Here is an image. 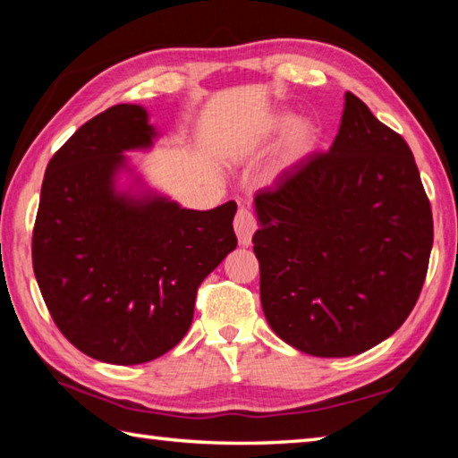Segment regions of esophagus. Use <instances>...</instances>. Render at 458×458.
I'll return each instance as SVG.
<instances>
[{
	"label": "esophagus",
	"mask_w": 458,
	"mask_h": 458,
	"mask_svg": "<svg viewBox=\"0 0 458 458\" xmlns=\"http://www.w3.org/2000/svg\"><path fill=\"white\" fill-rule=\"evenodd\" d=\"M257 230V222H254V216L246 210V208H240L234 218V232L238 236V242L242 246H250L252 234Z\"/></svg>",
	"instance_id": "obj_1"
}]
</instances>
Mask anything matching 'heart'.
<instances>
[{
  "mask_svg": "<svg viewBox=\"0 0 458 458\" xmlns=\"http://www.w3.org/2000/svg\"><path fill=\"white\" fill-rule=\"evenodd\" d=\"M276 135L284 137L281 149L276 153L273 169H270V174L275 177L291 172V169L307 161L315 153L317 143H319V131H317L311 121H299L289 111H278L275 114H270V117L262 123L260 129H257L250 135V139H248V149L265 145Z\"/></svg>",
  "mask_w": 458,
  "mask_h": 458,
  "instance_id": "obj_1",
  "label": "heart"
}]
</instances>
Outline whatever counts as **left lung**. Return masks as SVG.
Segmentation results:
<instances>
[{
  "label": "left lung",
  "instance_id": "8db88e82",
  "mask_svg": "<svg viewBox=\"0 0 458 458\" xmlns=\"http://www.w3.org/2000/svg\"><path fill=\"white\" fill-rule=\"evenodd\" d=\"M260 303L278 337L317 358L382 344L412 311L432 212L404 139L345 92L335 141L254 198Z\"/></svg>",
  "mask_w": 458,
  "mask_h": 458
}]
</instances>
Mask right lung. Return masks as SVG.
<instances>
[{
	"instance_id": "right-lung-1",
	"label": "right lung",
	"mask_w": 458,
	"mask_h": 458,
	"mask_svg": "<svg viewBox=\"0 0 458 458\" xmlns=\"http://www.w3.org/2000/svg\"><path fill=\"white\" fill-rule=\"evenodd\" d=\"M161 133L141 105L97 114L46 167L32 262L54 323L89 358L135 366L188 333L199 283L236 248L234 201L188 210L131 151Z\"/></svg>"
}]
</instances>
